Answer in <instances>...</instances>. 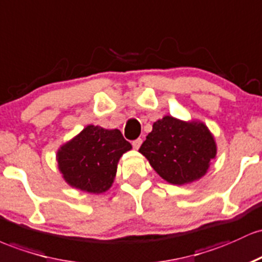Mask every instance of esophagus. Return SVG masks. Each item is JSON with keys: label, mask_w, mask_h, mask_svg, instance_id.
I'll list each match as a JSON object with an SVG mask.
<instances>
[{"label": "esophagus", "mask_w": 262, "mask_h": 262, "mask_svg": "<svg viewBox=\"0 0 262 262\" xmlns=\"http://www.w3.org/2000/svg\"><path fill=\"white\" fill-rule=\"evenodd\" d=\"M141 143H142V140H141V139H136V140L132 141V146H134L135 149H139Z\"/></svg>", "instance_id": "obj_1"}]
</instances>
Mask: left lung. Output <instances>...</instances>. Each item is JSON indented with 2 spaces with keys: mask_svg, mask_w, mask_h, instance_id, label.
Masks as SVG:
<instances>
[{
  "mask_svg": "<svg viewBox=\"0 0 262 262\" xmlns=\"http://www.w3.org/2000/svg\"><path fill=\"white\" fill-rule=\"evenodd\" d=\"M139 151L164 181L182 186L207 173L216 146L204 123L164 116L154 123Z\"/></svg>",
  "mask_w": 262,
  "mask_h": 262,
  "instance_id": "left-lung-1",
  "label": "left lung"
}]
</instances>
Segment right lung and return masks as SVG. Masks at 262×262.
Instances as JSON below:
<instances>
[{"instance_id":"add662e5","label":"right lung","mask_w":262,"mask_h":262,"mask_svg":"<svg viewBox=\"0 0 262 262\" xmlns=\"http://www.w3.org/2000/svg\"><path fill=\"white\" fill-rule=\"evenodd\" d=\"M131 148L120 130L89 125L60 147L57 160L68 184L99 194L111 187L120 157Z\"/></svg>"}]
</instances>
